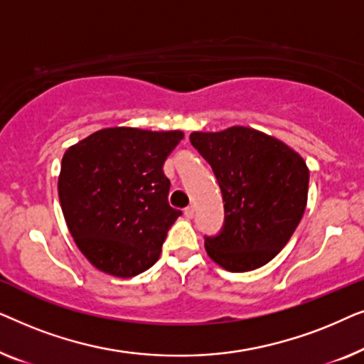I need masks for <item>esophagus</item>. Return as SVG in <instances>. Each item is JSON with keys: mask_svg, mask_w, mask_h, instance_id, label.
Segmentation results:
<instances>
[{"mask_svg": "<svg viewBox=\"0 0 364 364\" xmlns=\"http://www.w3.org/2000/svg\"><path fill=\"white\" fill-rule=\"evenodd\" d=\"M183 213H186L187 218H193V215H196V208H193V205H188L186 210H183Z\"/></svg>", "mask_w": 364, "mask_h": 364, "instance_id": "esophagus-1", "label": "esophagus"}]
</instances>
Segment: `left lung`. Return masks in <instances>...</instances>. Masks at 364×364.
I'll use <instances>...</instances> for the list:
<instances>
[{"label": "left lung", "instance_id": "left-lung-1", "mask_svg": "<svg viewBox=\"0 0 364 364\" xmlns=\"http://www.w3.org/2000/svg\"><path fill=\"white\" fill-rule=\"evenodd\" d=\"M191 142L210 164L225 202L222 232L205 238L208 257L233 273L267 265L305 213L306 162L285 142L252 127L192 132Z\"/></svg>", "mask_w": 364, "mask_h": 364}]
</instances>
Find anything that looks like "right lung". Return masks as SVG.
Returning <instances> with one entry per match:
<instances>
[{
	"label": "right lung",
	"mask_w": 364,
	"mask_h": 364,
	"mask_svg": "<svg viewBox=\"0 0 364 364\" xmlns=\"http://www.w3.org/2000/svg\"><path fill=\"white\" fill-rule=\"evenodd\" d=\"M182 139L181 131L107 127L64 152L59 202L77 248L97 270L131 278L159 260L182 215L168 205L162 168Z\"/></svg>",
	"instance_id": "obj_1"
}]
</instances>
